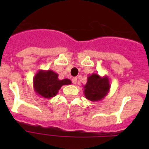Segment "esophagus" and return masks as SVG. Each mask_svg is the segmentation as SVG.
I'll return each mask as SVG.
<instances>
[{
  "label": "esophagus",
  "instance_id": "34e87169",
  "mask_svg": "<svg viewBox=\"0 0 149 149\" xmlns=\"http://www.w3.org/2000/svg\"><path fill=\"white\" fill-rule=\"evenodd\" d=\"M77 81V77H73V78H72V83H73L74 84H76Z\"/></svg>",
  "mask_w": 149,
  "mask_h": 149
}]
</instances>
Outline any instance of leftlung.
<instances>
[{
    "label": "left lung",
    "mask_w": 149,
    "mask_h": 149,
    "mask_svg": "<svg viewBox=\"0 0 149 149\" xmlns=\"http://www.w3.org/2000/svg\"><path fill=\"white\" fill-rule=\"evenodd\" d=\"M110 84L107 75L101 77L97 73L88 76L87 82L84 86L85 98L91 101H98L107 95L110 92Z\"/></svg>",
    "instance_id": "obj_1"
}]
</instances>
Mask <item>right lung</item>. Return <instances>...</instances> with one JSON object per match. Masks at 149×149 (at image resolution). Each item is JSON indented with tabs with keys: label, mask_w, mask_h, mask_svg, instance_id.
Returning <instances> with one entry per match:
<instances>
[{
	"label": "right lung",
	"mask_w": 149,
	"mask_h": 149,
	"mask_svg": "<svg viewBox=\"0 0 149 149\" xmlns=\"http://www.w3.org/2000/svg\"><path fill=\"white\" fill-rule=\"evenodd\" d=\"M69 79L60 80L58 74L52 70H39L33 77V89L38 95L51 99L58 93L63 85H69Z\"/></svg>",
	"instance_id": "add662e5"
}]
</instances>
